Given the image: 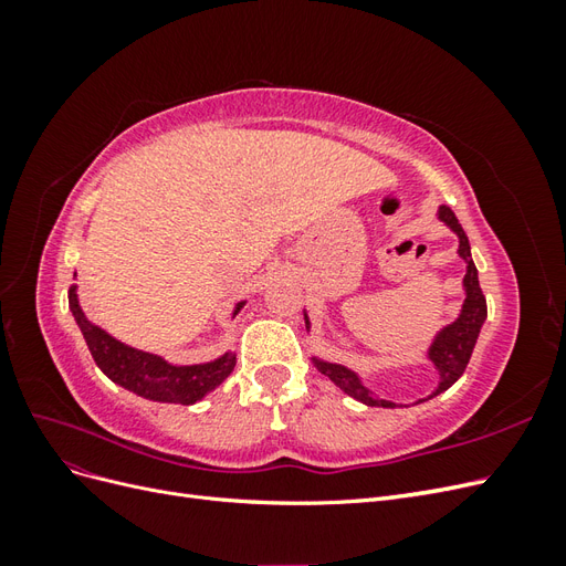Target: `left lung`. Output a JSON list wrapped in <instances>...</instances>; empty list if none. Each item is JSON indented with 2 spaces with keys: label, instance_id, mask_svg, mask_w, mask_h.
<instances>
[{
  "label": "left lung",
  "instance_id": "1",
  "mask_svg": "<svg viewBox=\"0 0 566 566\" xmlns=\"http://www.w3.org/2000/svg\"><path fill=\"white\" fill-rule=\"evenodd\" d=\"M439 219L443 221V224L451 227V231L460 238V248H458V254L465 260L468 264V273L465 279H462V285H465V302H462V310H460V316L447 325L443 328L434 342L430 352H427V356H430V361L437 366L439 370V387L434 389L432 397H437V394H441L443 389H449L462 373H465L468 368V361L472 356V349L476 345V337H479V331H482V325L486 321V297L482 293V287H479V279H476V266L472 262V254H470V241L465 231H462L458 217L453 214L451 208H447V205H441L439 208ZM304 323L306 328H310V318L304 316ZM316 368L328 375V378L345 391L349 394V397H354L356 401H361L366 406H380V408H397V403H391L387 399H378L375 394L358 380V375L345 366L339 364H328V361H321V358H314ZM427 397V399H432ZM424 401V399H420Z\"/></svg>",
  "mask_w": 566,
  "mask_h": 566
}]
</instances>
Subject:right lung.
Returning a JSON list of instances; mask_svg holds the SVG:
<instances>
[{
  "label": "right lung",
  "instance_id": "right-lung-1",
  "mask_svg": "<svg viewBox=\"0 0 566 566\" xmlns=\"http://www.w3.org/2000/svg\"><path fill=\"white\" fill-rule=\"evenodd\" d=\"M67 304H71V312L80 325L84 339H87V347L94 356L96 366L104 370L113 382L139 394L144 399L191 406L200 401L205 394L224 382L235 366V356L231 352H227L224 356L210 364L172 366L156 354L123 345V342H117L106 331H101L98 325L90 323L80 310L75 285L67 290ZM241 306L243 302L235 306L233 314L241 312Z\"/></svg>",
  "mask_w": 566,
  "mask_h": 566
}]
</instances>
